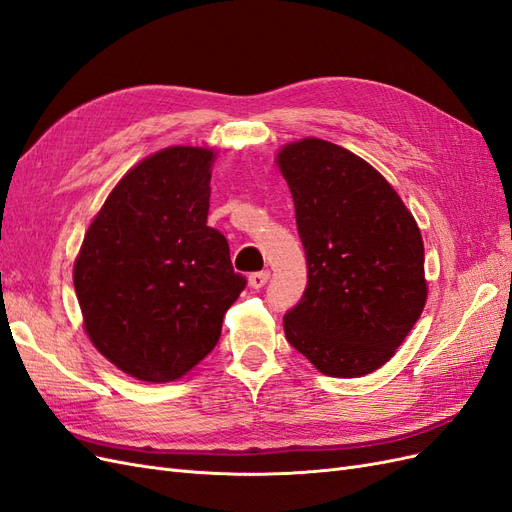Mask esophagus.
Masks as SVG:
<instances>
[{
	"mask_svg": "<svg viewBox=\"0 0 512 512\" xmlns=\"http://www.w3.org/2000/svg\"><path fill=\"white\" fill-rule=\"evenodd\" d=\"M271 273L269 271H256V273H250V286L252 288H262L267 282H269Z\"/></svg>",
	"mask_w": 512,
	"mask_h": 512,
	"instance_id": "34e87169",
	"label": "esophagus"
}]
</instances>
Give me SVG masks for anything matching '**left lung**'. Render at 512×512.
I'll use <instances>...</instances> for the list:
<instances>
[{"label":"left lung","instance_id":"8db88e82","mask_svg":"<svg viewBox=\"0 0 512 512\" xmlns=\"http://www.w3.org/2000/svg\"><path fill=\"white\" fill-rule=\"evenodd\" d=\"M277 164L307 260L303 297L284 314L288 344L327 376L371 374L425 307L421 232L389 181L344 147L305 138Z\"/></svg>","mask_w":512,"mask_h":512}]
</instances>
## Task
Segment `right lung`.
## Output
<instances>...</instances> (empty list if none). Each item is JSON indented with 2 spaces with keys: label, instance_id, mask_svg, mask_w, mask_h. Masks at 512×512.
Segmentation results:
<instances>
[{
  "label": "right lung",
  "instance_id": "add662e5",
  "mask_svg": "<svg viewBox=\"0 0 512 512\" xmlns=\"http://www.w3.org/2000/svg\"><path fill=\"white\" fill-rule=\"evenodd\" d=\"M213 151L168 147L123 177L91 222L74 290L94 346L145 382L181 378L215 348L247 286L207 226Z\"/></svg>",
  "mask_w": 512,
  "mask_h": 512
}]
</instances>
